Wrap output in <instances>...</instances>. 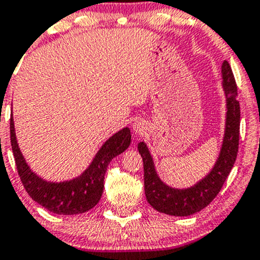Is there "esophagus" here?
Instances as JSON below:
<instances>
[{"instance_id":"esophagus-1","label":"esophagus","mask_w":260,"mask_h":260,"mask_svg":"<svg viewBox=\"0 0 260 260\" xmlns=\"http://www.w3.org/2000/svg\"><path fill=\"white\" fill-rule=\"evenodd\" d=\"M133 132L136 133V135H143V133H146L147 131V124L144 123V121H142V119H137V121L133 122Z\"/></svg>"}]
</instances>
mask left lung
I'll return each instance as SVG.
<instances>
[{
    "label": "left lung",
    "instance_id": "obj_1",
    "mask_svg": "<svg viewBox=\"0 0 260 260\" xmlns=\"http://www.w3.org/2000/svg\"><path fill=\"white\" fill-rule=\"evenodd\" d=\"M222 86L225 94V125L219 155L206 177L188 188H173L166 184L155 171L154 162L144 142L138 143L143 159L144 193L155 210L174 217H187L199 212L217 197L237 159L239 144L240 107L237 100V84L231 66L222 63Z\"/></svg>",
    "mask_w": 260,
    "mask_h": 260
}]
</instances>
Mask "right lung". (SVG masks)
Instances as JSON below:
<instances>
[{"label":"right lung","instance_id":"add662e5","mask_svg":"<svg viewBox=\"0 0 260 260\" xmlns=\"http://www.w3.org/2000/svg\"><path fill=\"white\" fill-rule=\"evenodd\" d=\"M11 146L22 184L29 197L54 214L71 215L88 212L100 202L107 167L114 157L121 154L131 144V129L124 127L109 137L86 171L76 178L63 182H51L37 176L27 165L15 132V122L11 114Z\"/></svg>","mask_w":260,"mask_h":260}]
</instances>
